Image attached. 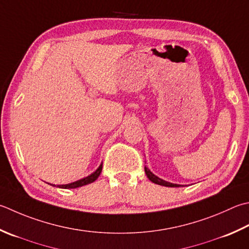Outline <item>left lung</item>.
Instances as JSON below:
<instances>
[{
    "label": "left lung",
    "instance_id": "left-lung-1",
    "mask_svg": "<svg viewBox=\"0 0 249 249\" xmlns=\"http://www.w3.org/2000/svg\"><path fill=\"white\" fill-rule=\"evenodd\" d=\"M144 172H145V175H147V177H148L153 183H157V184H160V186H164V187H170V188H178V187H181V184L170 183V182L165 181V180H163V179L159 178L158 176H155L154 174L151 173V170H150L147 166L144 167Z\"/></svg>",
    "mask_w": 249,
    "mask_h": 249
}]
</instances>
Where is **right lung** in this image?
<instances>
[{
  "label": "right lung",
  "instance_id": "obj_1",
  "mask_svg": "<svg viewBox=\"0 0 249 249\" xmlns=\"http://www.w3.org/2000/svg\"><path fill=\"white\" fill-rule=\"evenodd\" d=\"M101 170H102V164H100V166L96 169V172H94L91 175H89V176H87L85 178L77 180V181L68 183V184H59V186H57V187L58 188H61V189H75V188H79V187L86 186V184L94 182L95 180L99 177ZM52 186L56 187L55 184H52Z\"/></svg>",
  "mask_w": 249,
  "mask_h": 249
}]
</instances>
